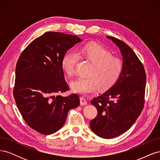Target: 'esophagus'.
<instances>
[{"label": "esophagus", "mask_w": 160, "mask_h": 160, "mask_svg": "<svg viewBox=\"0 0 160 160\" xmlns=\"http://www.w3.org/2000/svg\"><path fill=\"white\" fill-rule=\"evenodd\" d=\"M80 102L81 105H85L88 104V101L83 97H81L80 98Z\"/></svg>", "instance_id": "obj_1"}]
</instances>
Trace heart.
Returning a JSON list of instances; mask_svg holds the SVG:
<instances>
[{"label":"heart","instance_id":"b5f03b06","mask_svg":"<svg viewBox=\"0 0 160 160\" xmlns=\"http://www.w3.org/2000/svg\"><path fill=\"white\" fill-rule=\"evenodd\" d=\"M78 54L81 59L93 64L88 78H79L71 83L76 93L89 95L99 88L107 91L118 83L123 71V62L119 58L112 56L109 50L99 44L89 42L80 47ZM79 56L70 51L63 55L61 60L62 69L68 76L75 73Z\"/></svg>","mask_w":160,"mask_h":160}]
</instances>
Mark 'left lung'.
<instances>
[{
  "label": "left lung",
  "mask_w": 160,
  "mask_h": 160,
  "mask_svg": "<svg viewBox=\"0 0 160 160\" xmlns=\"http://www.w3.org/2000/svg\"><path fill=\"white\" fill-rule=\"evenodd\" d=\"M107 37L119 48L123 71L113 88L91 101L98 109V115L90 122V127L98 136L110 139L127 132L141 114L146 74L142 62L132 48L118 38Z\"/></svg>",
  "instance_id": "left-lung-1"
}]
</instances>
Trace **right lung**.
I'll list each match as a JSON object with an SVG mask.
<instances>
[{"instance_id": "right-lung-1", "label": "right lung", "mask_w": 160, "mask_h": 160, "mask_svg": "<svg viewBox=\"0 0 160 160\" xmlns=\"http://www.w3.org/2000/svg\"><path fill=\"white\" fill-rule=\"evenodd\" d=\"M81 41L75 35L47 32L33 40L18 58L14 98L24 120L38 133L57 132L69 111L80 104L77 94H58L69 89L61 67L62 58Z\"/></svg>"}]
</instances>
